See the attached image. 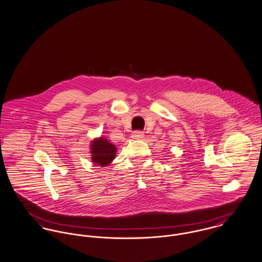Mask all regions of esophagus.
Instances as JSON below:
<instances>
[{
  "label": "esophagus",
  "mask_w": 262,
  "mask_h": 262,
  "mask_svg": "<svg viewBox=\"0 0 262 262\" xmlns=\"http://www.w3.org/2000/svg\"><path fill=\"white\" fill-rule=\"evenodd\" d=\"M144 137H145V134L143 132H140V130H137L135 133H133V135H132V138L134 140H142Z\"/></svg>",
  "instance_id": "esophagus-1"
}]
</instances>
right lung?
Instances as JSON below:
<instances>
[{
	"mask_svg": "<svg viewBox=\"0 0 262 262\" xmlns=\"http://www.w3.org/2000/svg\"><path fill=\"white\" fill-rule=\"evenodd\" d=\"M90 154L95 166L107 167L117 156V146L103 137L95 138L90 144Z\"/></svg>",
	"mask_w": 262,
	"mask_h": 262,
	"instance_id": "1",
	"label": "right lung"
}]
</instances>
